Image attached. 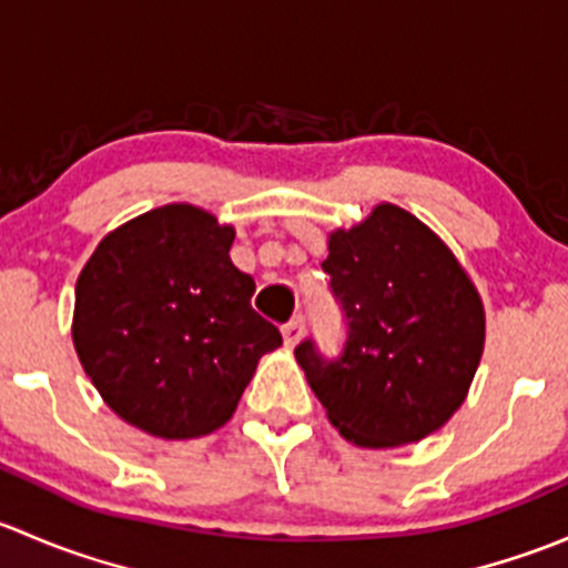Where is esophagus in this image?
I'll return each instance as SVG.
<instances>
[{"label":"esophagus","mask_w":568,"mask_h":568,"mask_svg":"<svg viewBox=\"0 0 568 568\" xmlns=\"http://www.w3.org/2000/svg\"><path fill=\"white\" fill-rule=\"evenodd\" d=\"M302 332H305V321H302V316L291 318L288 324L283 326V341H285V346H296V343L302 341Z\"/></svg>","instance_id":"1"}]
</instances>
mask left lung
I'll return each instance as SVG.
<instances>
[{
  "label": "left lung",
  "mask_w": 568,
  "mask_h": 568,
  "mask_svg": "<svg viewBox=\"0 0 568 568\" xmlns=\"http://www.w3.org/2000/svg\"><path fill=\"white\" fill-rule=\"evenodd\" d=\"M346 318L341 357L307 337L296 363L332 426L359 448L428 437L467 398L484 354L486 316L448 244L409 211L379 203L329 233L321 263Z\"/></svg>",
  "instance_id": "8db88e82"
}]
</instances>
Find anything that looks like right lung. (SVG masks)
Here are the masks:
<instances>
[{"instance_id":"add662e5","label":"right lung","mask_w":568,"mask_h":568,"mask_svg":"<svg viewBox=\"0 0 568 568\" xmlns=\"http://www.w3.org/2000/svg\"><path fill=\"white\" fill-rule=\"evenodd\" d=\"M236 231L189 203L106 233L77 280L73 346L109 409L162 439L225 426L257 359L283 343L231 261Z\"/></svg>"}]
</instances>
